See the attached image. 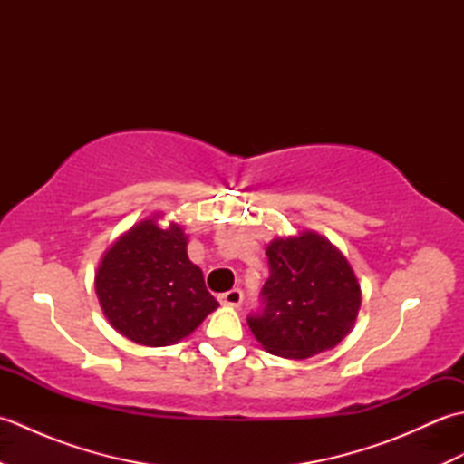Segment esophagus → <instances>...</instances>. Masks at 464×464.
I'll return each instance as SVG.
<instances>
[{
  "label": "esophagus",
  "instance_id": "obj_1",
  "mask_svg": "<svg viewBox=\"0 0 464 464\" xmlns=\"http://www.w3.org/2000/svg\"><path fill=\"white\" fill-rule=\"evenodd\" d=\"M241 301H243V291L241 289H231V291L219 295V303L229 304V307H239Z\"/></svg>",
  "mask_w": 464,
  "mask_h": 464
}]
</instances>
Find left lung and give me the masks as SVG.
Instances as JSON below:
<instances>
[{"label":"left lung","mask_w":464,"mask_h":464,"mask_svg":"<svg viewBox=\"0 0 464 464\" xmlns=\"http://www.w3.org/2000/svg\"><path fill=\"white\" fill-rule=\"evenodd\" d=\"M267 257L271 275L261 289V309L247 317L255 339L287 359L339 344L361 307L349 261L314 233L273 241Z\"/></svg>","instance_id":"1"}]
</instances>
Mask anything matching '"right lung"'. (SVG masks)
<instances>
[{
  "instance_id": "obj_1",
  "label": "right lung",
  "mask_w": 464,
  "mask_h": 464,
  "mask_svg": "<svg viewBox=\"0 0 464 464\" xmlns=\"http://www.w3.org/2000/svg\"><path fill=\"white\" fill-rule=\"evenodd\" d=\"M95 293L105 317L133 343L165 347L191 334L219 307L187 257L179 225L141 221L103 255Z\"/></svg>"
}]
</instances>
